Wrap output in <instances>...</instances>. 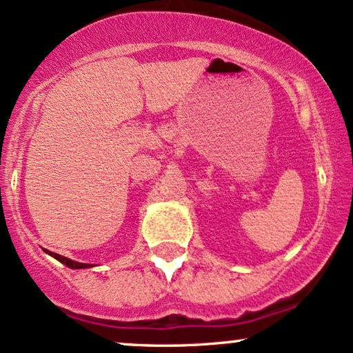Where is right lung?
<instances>
[{
	"label": "right lung",
	"mask_w": 353,
	"mask_h": 353,
	"mask_svg": "<svg viewBox=\"0 0 353 353\" xmlns=\"http://www.w3.org/2000/svg\"><path fill=\"white\" fill-rule=\"evenodd\" d=\"M44 252L46 254H50L51 257H54L56 261H59L61 264H64L66 267H70V269H88V267H92V264H83V262H76V261H71V259H68V257H63V255H59V254H54V252H51V250H46L44 249Z\"/></svg>",
	"instance_id": "add662e5"
}]
</instances>
